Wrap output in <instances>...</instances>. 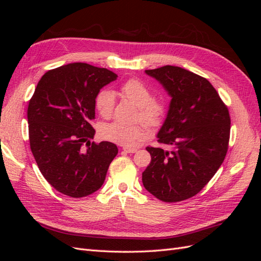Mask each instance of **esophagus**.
Masks as SVG:
<instances>
[{
    "instance_id": "1",
    "label": "esophagus",
    "mask_w": 261,
    "mask_h": 261,
    "mask_svg": "<svg viewBox=\"0 0 261 261\" xmlns=\"http://www.w3.org/2000/svg\"><path fill=\"white\" fill-rule=\"evenodd\" d=\"M123 150L125 152H127V153H134V152H136L137 151V149L136 148H128V147H125V148H123Z\"/></svg>"
}]
</instances>
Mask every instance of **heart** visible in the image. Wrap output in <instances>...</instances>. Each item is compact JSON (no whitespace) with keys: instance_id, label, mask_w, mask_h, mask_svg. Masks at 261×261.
<instances>
[{"instance_id":"b5f03b06","label":"heart","mask_w":261,"mask_h":261,"mask_svg":"<svg viewBox=\"0 0 261 261\" xmlns=\"http://www.w3.org/2000/svg\"><path fill=\"white\" fill-rule=\"evenodd\" d=\"M121 92L138 108L136 118H139L147 127H158L162 123L165 115V106L162 101L152 98V91L143 82L128 80L121 86ZM114 106L115 96L112 91L105 89L97 94L96 109L102 117H111ZM100 135L106 140L129 147L137 144V141L144 137V129L138 124L112 122L101 126Z\"/></svg>"}]
</instances>
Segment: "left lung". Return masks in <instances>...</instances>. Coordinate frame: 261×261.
<instances>
[{
	"label": "left lung",
	"instance_id": "1",
	"mask_svg": "<svg viewBox=\"0 0 261 261\" xmlns=\"http://www.w3.org/2000/svg\"><path fill=\"white\" fill-rule=\"evenodd\" d=\"M145 72L172 99L156 135L168 149L146 148L151 162L143 172V184L164 202L185 200L198 194L222 164L230 140V113L206 78L171 65Z\"/></svg>",
	"mask_w": 261,
	"mask_h": 261
}]
</instances>
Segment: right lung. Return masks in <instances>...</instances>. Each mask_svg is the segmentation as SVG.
<instances>
[{"mask_svg":"<svg viewBox=\"0 0 261 261\" xmlns=\"http://www.w3.org/2000/svg\"><path fill=\"white\" fill-rule=\"evenodd\" d=\"M117 75L107 68L72 63L48 70L28 106L29 143L39 170L58 192L88 196L105 183L117 154L110 141L90 143L96 130V97Z\"/></svg>","mask_w":261,"mask_h":261,"instance_id":"1","label":"right lung"}]
</instances>
